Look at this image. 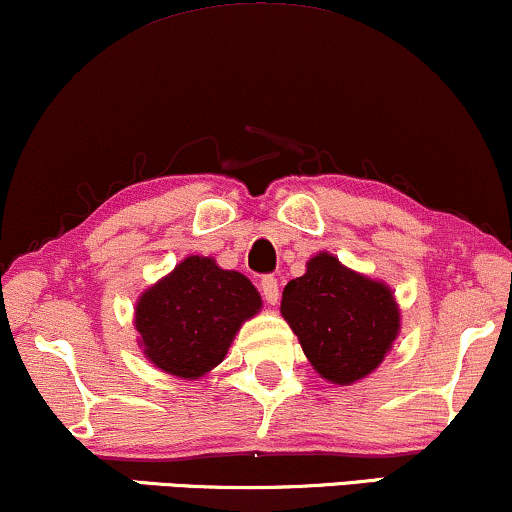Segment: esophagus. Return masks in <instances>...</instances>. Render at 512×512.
I'll return each mask as SVG.
<instances>
[{
    "instance_id": "esophagus-1",
    "label": "esophagus",
    "mask_w": 512,
    "mask_h": 512,
    "mask_svg": "<svg viewBox=\"0 0 512 512\" xmlns=\"http://www.w3.org/2000/svg\"><path fill=\"white\" fill-rule=\"evenodd\" d=\"M261 292H263V299H266V304H270V306L277 304V299H280V287H277V280L273 275L263 277Z\"/></svg>"
}]
</instances>
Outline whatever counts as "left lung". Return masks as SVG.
Listing matches in <instances>:
<instances>
[{
	"instance_id": "obj_1",
	"label": "left lung",
	"mask_w": 512,
	"mask_h": 512,
	"mask_svg": "<svg viewBox=\"0 0 512 512\" xmlns=\"http://www.w3.org/2000/svg\"><path fill=\"white\" fill-rule=\"evenodd\" d=\"M282 318L308 363L332 384H356L380 368L401 332V308L389 285L346 268L320 251L282 292Z\"/></svg>"
}]
</instances>
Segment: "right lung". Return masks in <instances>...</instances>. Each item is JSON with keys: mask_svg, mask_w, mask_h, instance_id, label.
<instances>
[{"mask_svg": "<svg viewBox=\"0 0 512 512\" xmlns=\"http://www.w3.org/2000/svg\"><path fill=\"white\" fill-rule=\"evenodd\" d=\"M263 301L249 277L211 256H187L135 304L137 344L149 363L180 380H199L223 363Z\"/></svg>", "mask_w": 512, "mask_h": 512, "instance_id": "right-lung-1", "label": "right lung"}]
</instances>
